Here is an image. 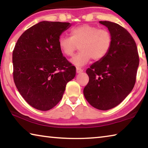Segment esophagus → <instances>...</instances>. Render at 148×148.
I'll list each match as a JSON object with an SVG mask.
<instances>
[{
    "instance_id": "34e87169",
    "label": "esophagus",
    "mask_w": 148,
    "mask_h": 148,
    "mask_svg": "<svg viewBox=\"0 0 148 148\" xmlns=\"http://www.w3.org/2000/svg\"><path fill=\"white\" fill-rule=\"evenodd\" d=\"M83 72V69L80 68V67L77 66L76 67V72L77 73H80V72Z\"/></svg>"
}]
</instances>
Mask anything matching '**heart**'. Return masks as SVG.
<instances>
[{"instance_id":"heart-1","label":"heart","mask_w":148,"mask_h":148,"mask_svg":"<svg viewBox=\"0 0 148 148\" xmlns=\"http://www.w3.org/2000/svg\"><path fill=\"white\" fill-rule=\"evenodd\" d=\"M112 44V36L106 29H99L88 24L74 27L70 31V36H62L59 46L65 56L71 57L79 45L80 51L71 59L74 64L83 66L92 58L99 61L108 53Z\"/></svg>"}]
</instances>
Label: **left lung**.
Segmentation results:
<instances>
[{"instance_id":"obj_1","label":"left lung","mask_w":148,"mask_h":148,"mask_svg":"<svg viewBox=\"0 0 148 148\" xmlns=\"http://www.w3.org/2000/svg\"><path fill=\"white\" fill-rule=\"evenodd\" d=\"M100 23L111 34V47L104 59L87 69L89 79L84 95L92 106L108 110L121 103L133 89L139 56L136 42L126 29L108 21Z\"/></svg>"}]
</instances>
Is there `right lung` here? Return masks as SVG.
I'll return each mask as SVG.
<instances>
[{
    "instance_id": "right-lung-1",
    "label": "right lung",
    "mask_w": 148,
    "mask_h": 148,
    "mask_svg": "<svg viewBox=\"0 0 148 148\" xmlns=\"http://www.w3.org/2000/svg\"><path fill=\"white\" fill-rule=\"evenodd\" d=\"M70 23L42 21L26 30L12 53L13 77L19 93L32 107L42 111L61 101L76 69L59 49L60 35Z\"/></svg>"
}]
</instances>
